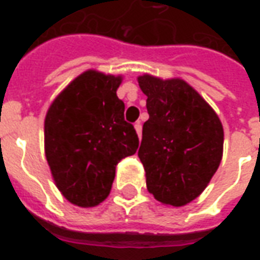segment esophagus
I'll return each instance as SVG.
<instances>
[{"label":"esophagus","instance_id":"1","mask_svg":"<svg viewBox=\"0 0 260 260\" xmlns=\"http://www.w3.org/2000/svg\"><path fill=\"white\" fill-rule=\"evenodd\" d=\"M135 129H136V134H138V136L141 138L142 136V122L141 121L135 122Z\"/></svg>","mask_w":260,"mask_h":260}]
</instances>
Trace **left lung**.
Masks as SVG:
<instances>
[{
    "instance_id": "left-lung-1",
    "label": "left lung",
    "mask_w": 260,
    "mask_h": 260,
    "mask_svg": "<svg viewBox=\"0 0 260 260\" xmlns=\"http://www.w3.org/2000/svg\"><path fill=\"white\" fill-rule=\"evenodd\" d=\"M149 119L138 156L146 186L164 205L184 206L205 191L223 157V125L203 97L182 79L143 75Z\"/></svg>"
}]
</instances>
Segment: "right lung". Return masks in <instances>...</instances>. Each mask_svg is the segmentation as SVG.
Wrapping results in <instances>:
<instances>
[{
	"label": "right lung",
	"instance_id": "right-lung-1",
	"mask_svg": "<svg viewBox=\"0 0 260 260\" xmlns=\"http://www.w3.org/2000/svg\"><path fill=\"white\" fill-rule=\"evenodd\" d=\"M122 78L86 71L50 106L44 121L46 157L55 185L71 203L91 207L111 191L115 167L139 146L117 96Z\"/></svg>",
	"mask_w": 260,
	"mask_h": 260
}]
</instances>
